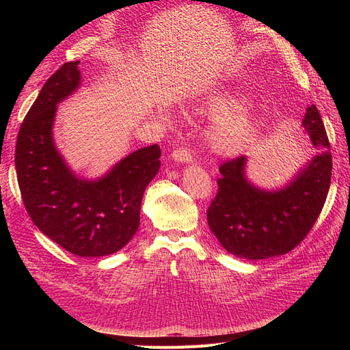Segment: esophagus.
I'll return each mask as SVG.
<instances>
[{
	"label": "esophagus",
	"instance_id": "1",
	"mask_svg": "<svg viewBox=\"0 0 350 350\" xmlns=\"http://www.w3.org/2000/svg\"><path fill=\"white\" fill-rule=\"evenodd\" d=\"M172 161L175 162H181V163H189L193 162V154L189 152L187 147H179V149L172 152Z\"/></svg>",
	"mask_w": 350,
	"mask_h": 350
}]
</instances>
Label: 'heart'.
Wrapping results in <instances>:
<instances>
[{
	"label": "heart",
	"instance_id": "b5f03b06",
	"mask_svg": "<svg viewBox=\"0 0 350 350\" xmlns=\"http://www.w3.org/2000/svg\"><path fill=\"white\" fill-rule=\"evenodd\" d=\"M243 100L235 93H221L206 100L204 109L221 115L207 131V142L217 154L235 156L242 153L257 135L254 116L242 109Z\"/></svg>",
	"mask_w": 350,
	"mask_h": 350
}]
</instances>
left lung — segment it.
Segmentation results:
<instances>
[{
  "mask_svg": "<svg viewBox=\"0 0 350 350\" xmlns=\"http://www.w3.org/2000/svg\"><path fill=\"white\" fill-rule=\"evenodd\" d=\"M302 126L320 152L280 189L252 185L245 176V156L219 166L207 221L228 252L247 260L282 256L299 245L320 216L332 181V153L315 105L306 109Z\"/></svg>",
  "mask_w": 350,
  "mask_h": 350,
  "instance_id": "left-lung-1",
  "label": "left lung"
}]
</instances>
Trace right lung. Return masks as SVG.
I'll list each match as a JSON object with an SVG mask.
<instances>
[{
	"instance_id": "add662e5",
	"label": "right lung",
	"mask_w": 350,
	"mask_h": 350,
	"mask_svg": "<svg viewBox=\"0 0 350 350\" xmlns=\"http://www.w3.org/2000/svg\"><path fill=\"white\" fill-rule=\"evenodd\" d=\"M79 61L46 80L20 126L16 172L30 219L74 256L103 257L124 248L140 225L146 187L161 167V147H143L96 181L77 178L58 153L52 126L57 105L80 86Z\"/></svg>"
}]
</instances>
